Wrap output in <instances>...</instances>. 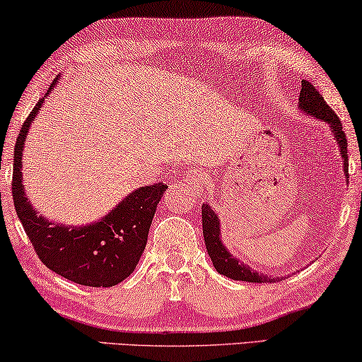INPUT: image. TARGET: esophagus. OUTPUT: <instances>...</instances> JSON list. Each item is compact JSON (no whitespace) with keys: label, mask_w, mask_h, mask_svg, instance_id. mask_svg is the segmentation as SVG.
<instances>
[{"label":"esophagus","mask_w":362,"mask_h":362,"mask_svg":"<svg viewBox=\"0 0 362 362\" xmlns=\"http://www.w3.org/2000/svg\"><path fill=\"white\" fill-rule=\"evenodd\" d=\"M182 182H185L187 189L194 191L196 194H201L207 187V182L209 181H207V173L204 170H192L182 177Z\"/></svg>","instance_id":"obj_1"}]
</instances>
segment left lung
<instances>
[{"mask_svg": "<svg viewBox=\"0 0 362 362\" xmlns=\"http://www.w3.org/2000/svg\"><path fill=\"white\" fill-rule=\"evenodd\" d=\"M298 110L308 117L318 118L320 122H325L329 127L331 133L334 135V140L338 143L339 155L343 158V170L346 177L348 176V140L343 132V125L338 115L331 110V107L325 102V98L320 95V92L311 86L308 81H301V90L298 95ZM202 234L207 254H209L212 265L221 275L232 280L252 281V284H272V281L284 280V276H272L267 274H260L245 265L244 262L235 259L234 255L227 250L224 242L221 239V221L217 217L216 211L207 204H202Z\"/></svg>", "mask_w": 362, "mask_h": 362, "instance_id": "obj_1", "label": "left lung"}]
</instances>
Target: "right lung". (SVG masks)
Returning a JSON list of instances; mask_svg holds the SVG:
<instances>
[{
  "label": "right lung",
  "instance_id": "right-lung-1",
  "mask_svg": "<svg viewBox=\"0 0 362 362\" xmlns=\"http://www.w3.org/2000/svg\"><path fill=\"white\" fill-rule=\"evenodd\" d=\"M52 82L23 123L14 146L13 201L16 214L44 265L64 279L86 286H113L130 276L145 250L153 216L166 185L156 182L127 194L100 221L66 226L47 221L34 209L23 185V151L29 127L36 120Z\"/></svg>",
  "mask_w": 362,
  "mask_h": 362
}]
</instances>
